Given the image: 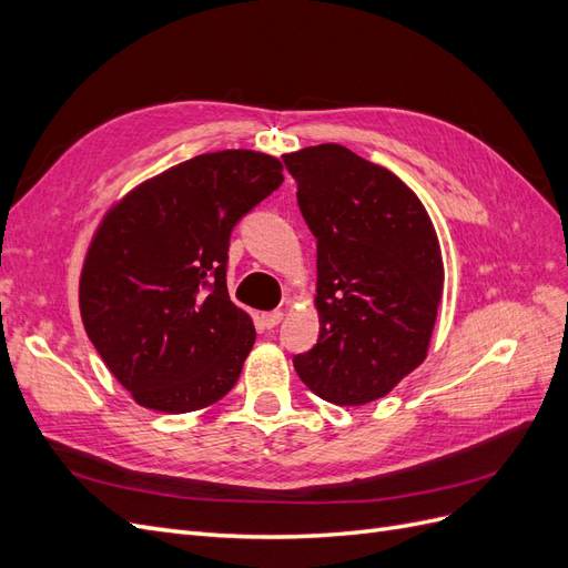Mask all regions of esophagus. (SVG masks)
<instances>
[{"mask_svg": "<svg viewBox=\"0 0 568 568\" xmlns=\"http://www.w3.org/2000/svg\"><path fill=\"white\" fill-rule=\"evenodd\" d=\"M282 317H284L282 311H272V313H263V315H261V322H263L265 329H274V326H277V324L282 322Z\"/></svg>", "mask_w": 568, "mask_h": 568, "instance_id": "1", "label": "esophagus"}]
</instances>
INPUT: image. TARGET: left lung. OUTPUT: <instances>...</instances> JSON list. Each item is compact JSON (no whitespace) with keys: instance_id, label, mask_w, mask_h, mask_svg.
<instances>
[{"instance_id":"1","label":"left lung","mask_w":568,"mask_h":568,"mask_svg":"<svg viewBox=\"0 0 568 568\" xmlns=\"http://www.w3.org/2000/svg\"><path fill=\"white\" fill-rule=\"evenodd\" d=\"M282 159L317 239L320 336L294 367L334 405L384 398L424 363L436 324L443 257L432 217L400 178L341 144Z\"/></svg>"}]
</instances>
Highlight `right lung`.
<instances>
[{"label":"right lung","mask_w":568,"mask_h":568,"mask_svg":"<svg viewBox=\"0 0 568 568\" xmlns=\"http://www.w3.org/2000/svg\"><path fill=\"white\" fill-rule=\"evenodd\" d=\"M282 182L267 153H201L132 189L101 220L80 274V315L142 407L184 415L236 384L255 329L227 294L230 236Z\"/></svg>","instance_id":"right-lung-1"}]
</instances>
